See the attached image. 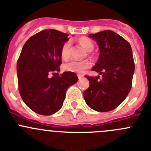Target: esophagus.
I'll return each instance as SVG.
<instances>
[{"mask_svg":"<svg viewBox=\"0 0 151 151\" xmlns=\"http://www.w3.org/2000/svg\"><path fill=\"white\" fill-rule=\"evenodd\" d=\"M78 78H79V80H81V79H83V76L82 75V74H78Z\"/></svg>","mask_w":151,"mask_h":151,"instance_id":"obj_1","label":"esophagus"}]
</instances>
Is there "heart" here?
<instances>
[{
	"label": "heart",
	"mask_w": 151,
	"mask_h": 151,
	"mask_svg": "<svg viewBox=\"0 0 151 151\" xmlns=\"http://www.w3.org/2000/svg\"><path fill=\"white\" fill-rule=\"evenodd\" d=\"M79 43L88 52L92 51L94 49L92 42L85 38L80 39L79 40ZM70 48H71V42L69 41L63 44L61 49V57L63 60H66L70 57ZM90 66H91V63L88 60H83V61L71 60L63 65V69L65 71H70V72L82 74L85 71L86 69L88 68Z\"/></svg>",
	"instance_id": "1"
}]
</instances>
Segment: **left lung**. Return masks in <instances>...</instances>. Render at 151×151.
Returning a JSON list of instances; mask_svg holds the SVG:
<instances>
[{
    "instance_id": "left-lung-1",
    "label": "left lung",
    "mask_w": 151,
    "mask_h": 151,
    "mask_svg": "<svg viewBox=\"0 0 151 151\" xmlns=\"http://www.w3.org/2000/svg\"><path fill=\"white\" fill-rule=\"evenodd\" d=\"M88 37L95 40L100 50L99 59L91 70L102 74L103 78L98 80L85 76L89 87L84 91V99L91 109L109 112L124 101L131 89L135 71L133 51L129 42L112 30L89 34Z\"/></svg>"
}]
</instances>
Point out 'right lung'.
<instances>
[{
    "label": "right lung",
    "instance_id": "obj_1",
    "mask_svg": "<svg viewBox=\"0 0 151 151\" xmlns=\"http://www.w3.org/2000/svg\"><path fill=\"white\" fill-rule=\"evenodd\" d=\"M68 34L53 29H44L24 44L17 63L19 92L24 102L33 112L50 115L63 105L68 88L78 81L77 74L60 71L61 49ZM53 73L54 77L49 78ZM58 74V73H57Z\"/></svg>",
    "mask_w": 151,
    "mask_h": 151
}]
</instances>
